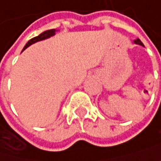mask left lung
<instances>
[{"label":"left lung","mask_w":161,"mask_h":161,"mask_svg":"<svg viewBox=\"0 0 161 161\" xmlns=\"http://www.w3.org/2000/svg\"><path fill=\"white\" fill-rule=\"evenodd\" d=\"M135 43H136V44H140V45H143V44H142V41H141L139 38H136V39L135 40Z\"/></svg>","instance_id":"1"}]
</instances>
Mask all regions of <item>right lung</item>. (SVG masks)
<instances>
[{
  "instance_id": "right-lung-1",
  "label": "right lung",
  "mask_w": 161,
  "mask_h": 161,
  "mask_svg": "<svg viewBox=\"0 0 161 161\" xmlns=\"http://www.w3.org/2000/svg\"><path fill=\"white\" fill-rule=\"evenodd\" d=\"M55 34V30H49V31H43L42 33H40L38 36H35L33 38H31L28 42L25 44V48H24V50L25 49V48H27L30 45H31L32 43L34 42H36V41H39V40H42V39H45V38H48V37H50L52 36V35Z\"/></svg>"
}]
</instances>
